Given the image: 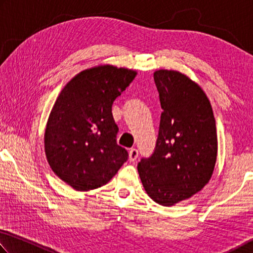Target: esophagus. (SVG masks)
<instances>
[{
    "label": "esophagus",
    "instance_id": "1",
    "mask_svg": "<svg viewBox=\"0 0 253 253\" xmlns=\"http://www.w3.org/2000/svg\"><path fill=\"white\" fill-rule=\"evenodd\" d=\"M138 156H139V151L136 149H133L132 148L130 151H129V160L131 161V162H133V161H135L136 160V158H138Z\"/></svg>",
    "mask_w": 253,
    "mask_h": 253
}]
</instances>
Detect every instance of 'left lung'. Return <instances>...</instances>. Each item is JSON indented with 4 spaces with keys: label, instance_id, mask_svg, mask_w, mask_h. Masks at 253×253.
Masks as SVG:
<instances>
[{
    "label": "left lung",
    "instance_id": "1",
    "mask_svg": "<svg viewBox=\"0 0 253 253\" xmlns=\"http://www.w3.org/2000/svg\"><path fill=\"white\" fill-rule=\"evenodd\" d=\"M162 108L156 149L138 165L153 201L171 207L198 193L213 172L218 140L206 93L187 75L172 70L153 74Z\"/></svg>",
    "mask_w": 253,
    "mask_h": 253
}]
</instances>
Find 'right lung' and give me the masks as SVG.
Returning a JSON list of instances; mask_svg holds the SVG:
<instances>
[{"instance_id":"obj_1","label":"right lung","mask_w":253,"mask_h":253,"mask_svg":"<svg viewBox=\"0 0 253 253\" xmlns=\"http://www.w3.org/2000/svg\"><path fill=\"white\" fill-rule=\"evenodd\" d=\"M135 75L133 70L95 66L75 75L57 96L44 149L53 172L74 190L102 187L127 160L129 153L117 143L112 104Z\"/></svg>"}]
</instances>
